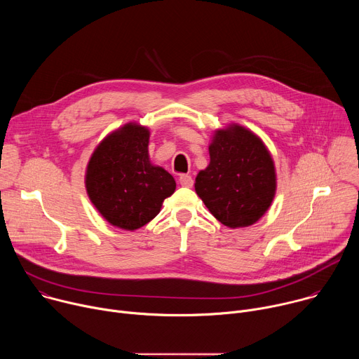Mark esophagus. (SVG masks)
Wrapping results in <instances>:
<instances>
[{
	"label": "esophagus",
	"mask_w": 359,
	"mask_h": 359,
	"mask_svg": "<svg viewBox=\"0 0 359 359\" xmlns=\"http://www.w3.org/2000/svg\"><path fill=\"white\" fill-rule=\"evenodd\" d=\"M179 182L183 187H191L193 186V177L190 175H180Z\"/></svg>",
	"instance_id": "1"
}]
</instances>
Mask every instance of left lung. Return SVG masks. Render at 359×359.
Wrapping results in <instances>:
<instances>
[{"label":"left lung","instance_id":"8db88e82","mask_svg":"<svg viewBox=\"0 0 359 359\" xmlns=\"http://www.w3.org/2000/svg\"><path fill=\"white\" fill-rule=\"evenodd\" d=\"M209 153V166L196 177L197 196L222 224L231 229L254 224L276 194L270 151L251 130L230 125L216 130Z\"/></svg>","mask_w":359,"mask_h":359}]
</instances>
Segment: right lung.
Segmentation results:
<instances>
[{
    "label": "right lung",
    "mask_w": 359,
    "mask_h": 359,
    "mask_svg": "<svg viewBox=\"0 0 359 359\" xmlns=\"http://www.w3.org/2000/svg\"><path fill=\"white\" fill-rule=\"evenodd\" d=\"M149 129L128 123L108 135L92 153L86 191L97 212L112 226L136 230L155 219L176 182L149 161Z\"/></svg>",
    "instance_id": "1"
}]
</instances>
